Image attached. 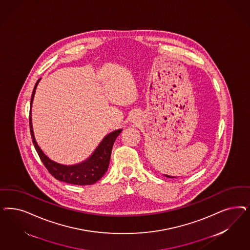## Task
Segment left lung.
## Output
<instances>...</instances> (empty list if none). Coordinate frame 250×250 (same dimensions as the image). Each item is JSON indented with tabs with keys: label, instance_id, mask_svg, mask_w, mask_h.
<instances>
[{
	"label": "left lung",
	"instance_id": "obj_1",
	"mask_svg": "<svg viewBox=\"0 0 250 250\" xmlns=\"http://www.w3.org/2000/svg\"><path fill=\"white\" fill-rule=\"evenodd\" d=\"M166 177H169V178H174V177H171V176H167V175H166Z\"/></svg>",
	"mask_w": 250,
	"mask_h": 250
}]
</instances>
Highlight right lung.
Segmentation results:
<instances>
[{
	"instance_id": "1",
	"label": "right lung",
	"mask_w": 250,
	"mask_h": 250,
	"mask_svg": "<svg viewBox=\"0 0 250 250\" xmlns=\"http://www.w3.org/2000/svg\"><path fill=\"white\" fill-rule=\"evenodd\" d=\"M40 80H38L36 83L33 90L31 103H30V113H29V126H30V134L32 138L33 145L35 146L36 151L39 154L41 161L44 164L45 167L48 169L49 174L60 181H63L73 185L80 186L92 185L96 183L104 176V174L108 168L114 142L119 136L122 129L115 130L111 133H109L108 135H106L103 139V141L100 143V145H98L97 150L92 154V156L86 161L83 162L79 165L67 167V166H62V165L57 164L55 162L51 161L41 151L39 145H37V142L34 137V132H33L31 105H32L33 98L36 92V88Z\"/></svg>"
}]
</instances>
